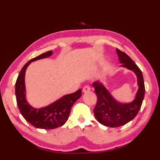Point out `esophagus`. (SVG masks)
I'll list each match as a JSON object with an SVG mask.
<instances>
[{
    "mask_svg": "<svg viewBox=\"0 0 160 160\" xmlns=\"http://www.w3.org/2000/svg\"><path fill=\"white\" fill-rule=\"evenodd\" d=\"M91 90V87L89 86V85H85L84 87H83V92L84 93H87L89 92V91Z\"/></svg>",
    "mask_w": 160,
    "mask_h": 160,
    "instance_id": "1",
    "label": "esophagus"
}]
</instances>
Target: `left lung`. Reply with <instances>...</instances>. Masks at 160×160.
<instances>
[{
  "label": "left lung",
  "mask_w": 160,
  "mask_h": 160,
  "mask_svg": "<svg viewBox=\"0 0 160 160\" xmlns=\"http://www.w3.org/2000/svg\"><path fill=\"white\" fill-rule=\"evenodd\" d=\"M121 67L131 70L138 78V90L135 99L130 103H120L114 99L103 84L96 81L93 83L98 101L93 113L96 120L108 127H118L131 121L140 111L145 93V87L142 73L137 64L127 53L116 49Z\"/></svg>",
  "instance_id": "8db88e82"
}]
</instances>
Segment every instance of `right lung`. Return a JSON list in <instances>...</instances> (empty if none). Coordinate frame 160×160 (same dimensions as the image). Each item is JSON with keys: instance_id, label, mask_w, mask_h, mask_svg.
I'll return each mask as SVG.
<instances>
[{"instance_id": "right-lung-1", "label": "right lung", "mask_w": 160, "mask_h": 160, "mask_svg": "<svg viewBox=\"0 0 160 160\" xmlns=\"http://www.w3.org/2000/svg\"><path fill=\"white\" fill-rule=\"evenodd\" d=\"M49 51L30 60L22 68L16 82L17 104L23 118L33 127L42 129H53L65 124L69 118L71 107L82 96V90L64 96L48 106L36 108L30 106L26 99L25 76L27 68L33 61L52 56Z\"/></svg>"}]
</instances>
